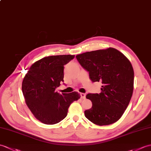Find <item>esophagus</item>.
Instances as JSON below:
<instances>
[{"label":"esophagus","mask_w":151,"mask_h":151,"mask_svg":"<svg viewBox=\"0 0 151 151\" xmlns=\"http://www.w3.org/2000/svg\"><path fill=\"white\" fill-rule=\"evenodd\" d=\"M80 96H81V99H86V94L85 93H80Z\"/></svg>","instance_id":"34e87169"}]
</instances>
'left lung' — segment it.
<instances>
[{
	"instance_id": "1",
	"label": "left lung",
	"mask_w": 151,
	"mask_h": 151,
	"mask_svg": "<svg viewBox=\"0 0 151 151\" xmlns=\"http://www.w3.org/2000/svg\"><path fill=\"white\" fill-rule=\"evenodd\" d=\"M76 58L89 72L93 82L102 83L100 93L86 95L93 106L84 112L86 117L100 126L117 122L132 95L134 70L130 61L123 53L112 47L83 52Z\"/></svg>"
}]
</instances>
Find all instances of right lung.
Wrapping results in <instances>:
<instances>
[{
	"label": "right lung",
	"mask_w": 151,
	"mask_h": 151,
	"mask_svg": "<svg viewBox=\"0 0 151 151\" xmlns=\"http://www.w3.org/2000/svg\"><path fill=\"white\" fill-rule=\"evenodd\" d=\"M74 58L71 55L44 57L35 62L24 76L22 89L26 103L42 123L53 125L62 121L70 105L80 98L76 91L61 94L55 91L64 82V65Z\"/></svg>",
	"instance_id": "add662e5"
}]
</instances>
